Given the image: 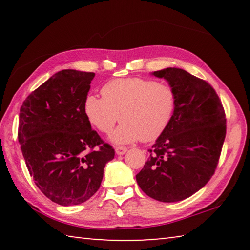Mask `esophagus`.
<instances>
[{
    "label": "esophagus",
    "instance_id": "34e87169",
    "mask_svg": "<svg viewBox=\"0 0 250 250\" xmlns=\"http://www.w3.org/2000/svg\"><path fill=\"white\" fill-rule=\"evenodd\" d=\"M115 150H116V153L118 155H124L128 149H126L125 146H116Z\"/></svg>",
    "mask_w": 250,
    "mask_h": 250
}]
</instances>
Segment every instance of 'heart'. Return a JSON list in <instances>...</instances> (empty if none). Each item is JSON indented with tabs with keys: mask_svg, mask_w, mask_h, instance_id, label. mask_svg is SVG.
Returning a JSON list of instances; mask_svg holds the SVG:
<instances>
[{
	"mask_svg": "<svg viewBox=\"0 0 250 250\" xmlns=\"http://www.w3.org/2000/svg\"><path fill=\"white\" fill-rule=\"evenodd\" d=\"M101 96H87L83 113L88 122L104 134L111 132L120 118L121 125L111 134L116 145L140 139L156 140L171 125L176 109L173 87L153 79L110 80L101 88Z\"/></svg>",
	"mask_w": 250,
	"mask_h": 250,
	"instance_id": "b5f03b06",
	"label": "heart"
}]
</instances>
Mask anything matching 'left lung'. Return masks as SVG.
Masks as SVG:
<instances>
[{
    "mask_svg": "<svg viewBox=\"0 0 250 250\" xmlns=\"http://www.w3.org/2000/svg\"><path fill=\"white\" fill-rule=\"evenodd\" d=\"M152 75L175 90L176 109L135 179L156 201H183L205 186L216 170L226 137L225 111L214 88L186 70L168 67Z\"/></svg>",
    "mask_w": 250,
    "mask_h": 250,
    "instance_id": "8db88e82",
    "label": "left lung"
}]
</instances>
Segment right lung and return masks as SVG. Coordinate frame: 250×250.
Masks as SVG:
<instances>
[{
  "mask_svg": "<svg viewBox=\"0 0 250 250\" xmlns=\"http://www.w3.org/2000/svg\"><path fill=\"white\" fill-rule=\"evenodd\" d=\"M94 77L58 71L20 109L19 142L29 174L46 197L62 206L89 200L100 188L105 164L115 158L83 113Z\"/></svg>",
  "mask_w": 250,
  "mask_h": 250,
  "instance_id": "right-lung-1",
  "label": "right lung"
}]
</instances>
